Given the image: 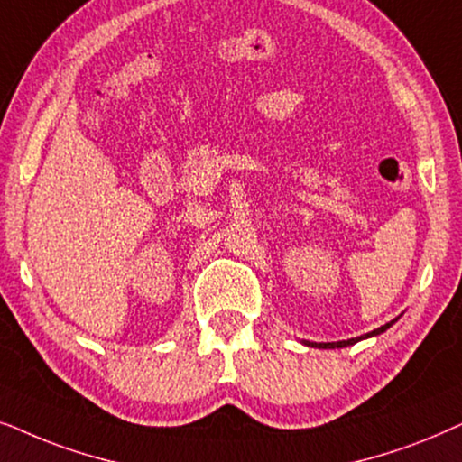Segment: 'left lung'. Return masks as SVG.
Segmentation results:
<instances>
[{
  "label": "left lung",
  "mask_w": 462,
  "mask_h": 462,
  "mask_svg": "<svg viewBox=\"0 0 462 462\" xmlns=\"http://www.w3.org/2000/svg\"><path fill=\"white\" fill-rule=\"evenodd\" d=\"M397 319H393L391 323H386V325H383V328H378V329H374V331H370V334H365V336H359V337H350V340H340V342H310V340H302L306 346H312V348H344V346H350V344H355V342H359V340H364V337H372V336H380L383 334V331H386L391 328L393 323H395Z\"/></svg>",
  "instance_id": "obj_1"
}]
</instances>
